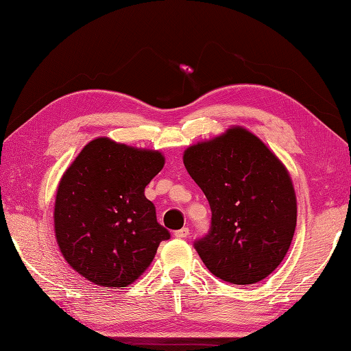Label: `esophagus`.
Instances as JSON below:
<instances>
[{
  "label": "esophagus",
  "mask_w": 351,
  "mask_h": 351,
  "mask_svg": "<svg viewBox=\"0 0 351 351\" xmlns=\"http://www.w3.org/2000/svg\"><path fill=\"white\" fill-rule=\"evenodd\" d=\"M174 236H176V238H178V239L188 238V236H189V228L188 227H183V228H180V230H176Z\"/></svg>",
  "instance_id": "obj_1"
}]
</instances>
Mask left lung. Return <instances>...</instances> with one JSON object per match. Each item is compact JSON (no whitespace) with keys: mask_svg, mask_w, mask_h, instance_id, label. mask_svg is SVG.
<instances>
[{"mask_svg":"<svg viewBox=\"0 0 351 351\" xmlns=\"http://www.w3.org/2000/svg\"><path fill=\"white\" fill-rule=\"evenodd\" d=\"M183 162L212 210L210 230L194 242L207 269L233 285L263 280L288 253L297 224L283 163L241 127L189 147Z\"/></svg>","mask_w":351,"mask_h":351,"instance_id":"left-lung-1","label":"left lung"}]
</instances>
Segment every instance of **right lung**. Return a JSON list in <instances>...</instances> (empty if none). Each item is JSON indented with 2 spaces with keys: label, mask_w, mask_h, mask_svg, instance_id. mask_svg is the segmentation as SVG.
<instances>
[{
  "label": "right lung",
  "mask_w": 351,
  "mask_h": 351,
  "mask_svg": "<svg viewBox=\"0 0 351 351\" xmlns=\"http://www.w3.org/2000/svg\"><path fill=\"white\" fill-rule=\"evenodd\" d=\"M159 152L89 142L63 174L56 195L54 230L66 262L106 288H125L154 259L169 232L157 223L144 191L160 173Z\"/></svg>",
  "instance_id": "right-lung-1"
}]
</instances>
